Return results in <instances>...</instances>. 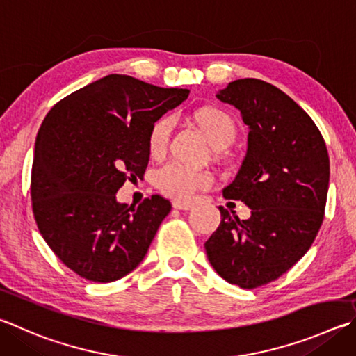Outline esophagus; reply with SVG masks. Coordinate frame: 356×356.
<instances>
[{"label":"esophagus","mask_w":356,"mask_h":356,"mask_svg":"<svg viewBox=\"0 0 356 356\" xmlns=\"http://www.w3.org/2000/svg\"><path fill=\"white\" fill-rule=\"evenodd\" d=\"M172 207L176 210H190L193 209V204L186 202V200H172Z\"/></svg>","instance_id":"esophagus-1"}]
</instances>
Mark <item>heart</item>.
Returning a JSON list of instances; mask_svg holds the SVG:
<instances>
[{
	"label": "heart",
	"mask_w": 356,
	"mask_h": 356,
	"mask_svg": "<svg viewBox=\"0 0 356 356\" xmlns=\"http://www.w3.org/2000/svg\"><path fill=\"white\" fill-rule=\"evenodd\" d=\"M195 124L204 132L215 151L224 149L234 143L236 137V124L232 116L216 106L200 107L191 115ZM172 121L170 116H161L151 124L146 134V149L152 159L165 156L170 143ZM211 182L210 176L204 171L171 163L159 170L156 174V185L163 195L176 199H188L197 190H202Z\"/></svg>",
	"instance_id": "heart-1"
}]
</instances>
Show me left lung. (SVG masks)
Masks as SVG:
<instances>
[{"label":"left lung","instance_id":"obj_1","mask_svg":"<svg viewBox=\"0 0 356 356\" xmlns=\"http://www.w3.org/2000/svg\"><path fill=\"white\" fill-rule=\"evenodd\" d=\"M216 96L250 129L248 156L224 188L225 199L249 207L250 218L219 207L221 224L205 250L225 282L254 289L279 279L312 248L324 221L330 160L314 121L273 83L245 77Z\"/></svg>","mask_w":356,"mask_h":356}]
</instances>
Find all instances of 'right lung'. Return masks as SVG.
<instances>
[{"instance_id": "obj_1", "label": "right lung", "mask_w": 356, "mask_h": 356, "mask_svg": "<svg viewBox=\"0 0 356 356\" xmlns=\"http://www.w3.org/2000/svg\"><path fill=\"white\" fill-rule=\"evenodd\" d=\"M188 95L108 74L65 96L44 118L32 161V211L51 250L82 279L120 280L145 258L170 200L156 195L134 209L115 195L145 174L152 122Z\"/></svg>"}]
</instances>
